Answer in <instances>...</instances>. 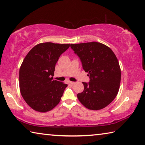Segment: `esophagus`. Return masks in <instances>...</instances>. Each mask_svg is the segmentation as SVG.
Segmentation results:
<instances>
[{
	"mask_svg": "<svg viewBox=\"0 0 145 145\" xmlns=\"http://www.w3.org/2000/svg\"><path fill=\"white\" fill-rule=\"evenodd\" d=\"M69 84L73 85V84H75V82H72V81H69Z\"/></svg>",
	"mask_w": 145,
	"mask_h": 145,
	"instance_id": "obj_1",
	"label": "esophagus"
}]
</instances>
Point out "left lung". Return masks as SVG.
Listing matches in <instances>:
<instances>
[{
	"label": "left lung",
	"instance_id": "8db88e82",
	"mask_svg": "<svg viewBox=\"0 0 145 145\" xmlns=\"http://www.w3.org/2000/svg\"><path fill=\"white\" fill-rule=\"evenodd\" d=\"M70 47L90 79L89 82H82L84 89L77 94L78 100L91 110L105 107L119 91L121 70L116 56L109 47L96 41L71 44Z\"/></svg>",
	"mask_w": 145,
	"mask_h": 145
}]
</instances>
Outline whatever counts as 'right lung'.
<instances>
[{
    "label": "right lung",
    "mask_w": 145,
    "mask_h": 145,
    "mask_svg": "<svg viewBox=\"0 0 145 145\" xmlns=\"http://www.w3.org/2000/svg\"><path fill=\"white\" fill-rule=\"evenodd\" d=\"M70 47V44L50 42L38 44L25 56L19 71L21 95L32 109L45 112L60 102L68 86L53 80L59 57Z\"/></svg>",
    "instance_id": "add662e5"
}]
</instances>
